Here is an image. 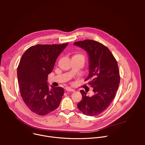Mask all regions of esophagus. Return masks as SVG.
I'll use <instances>...</instances> for the list:
<instances>
[{
    "instance_id": "34e87169",
    "label": "esophagus",
    "mask_w": 145,
    "mask_h": 145,
    "mask_svg": "<svg viewBox=\"0 0 145 145\" xmlns=\"http://www.w3.org/2000/svg\"><path fill=\"white\" fill-rule=\"evenodd\" d=\"M66 91H67V92H74V91H75L74 89H72V88H69V87H68V88H66Z\"/></svg>"
}]
</instances>
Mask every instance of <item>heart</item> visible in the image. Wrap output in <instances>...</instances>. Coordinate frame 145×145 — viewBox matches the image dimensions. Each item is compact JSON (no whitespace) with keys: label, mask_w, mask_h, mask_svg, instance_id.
I'll list each match as a JSON object with an SVG mask.
<instances>
[{"label":"heart","mask_w":145,"mask_h":145,"mask_svg":"<svg viewBox=\"0 0 145 145\" xmlns=\"http://www.w3.org/2000/svg\"><path fill=\"white\" fill-rule=\"evenodd\" d=\"M73 57H76L81 58H82V59H83V60L84 61V56H83L81 55V54H76V55H74Z\"/></svg>","instance_id":"obj_1"}]
</instances>
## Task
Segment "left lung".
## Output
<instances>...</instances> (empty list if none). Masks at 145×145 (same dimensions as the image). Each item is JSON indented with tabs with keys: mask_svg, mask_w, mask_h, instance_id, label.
<instances>
[{
	"mask_svg": "<svg viewBox=\"0 0 145 145\" xmlns=\"http://www.w3.org/2000/svg\"><path fill=\"white\" fill-rule=\"evenodd\" d=\"M74 45L88 54L89 74L85 81H89L94 92L92 96H88L81 90L82 99L77 106L85 115L96 116L108 107L116 95L120 82L117 61L106 46L96 40L86 39Z\"/></svg>",
	"mask_w": 145,
	"mask_h": 145,
	"instance_id": "1",
	"label": "left lung"
}]
</instances>
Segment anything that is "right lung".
<instances>
[{"label":"right lung","instance_id":"obj_1","mask_svg":"<svg viewBox=\"0 0 145 145\" xmlns=\"http://www.w3.org/2000/svg\"><path fill=\"white\" fill-rule=\"evenodd\" d=\"M62 45H37L23 54L17 69L20 95L28 108L39 115L57 108L64 92L61 87L49 86L48 76L56 61L67 46Z\"/></svg>","mask_w":145,"mask_h":145}]
</instances>
